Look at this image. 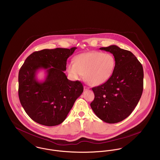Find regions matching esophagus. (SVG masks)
Returning a JSON list of instances; mask_svg holds the SVG:
<instances>
[{
	"label": "esophagus",
	"mask_w": 160,
	"mask_h": 160,
	"mask_svg": "<svg viewBox=\"0 0 160 160\" xmlns=\"http://www.w3.org/2000/svg\"><path fill=\"white\" fill-rule=\"evenodd\" d=\"M89 89H90V88L88 87V86H84V91L89 90Z\"/></svg>",
	"instance_id": "esophagus-1"
}]
</instances>
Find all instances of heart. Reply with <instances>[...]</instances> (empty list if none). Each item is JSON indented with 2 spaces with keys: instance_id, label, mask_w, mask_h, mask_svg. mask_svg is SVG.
Returning <instances> with one entry per match:
<instances>
[{
  "instance_id": "obj_1",
  "label": "heart",
  "mask_w": 160,
  "mask_h": 160,
  "mask_svg": "<svg viewBox=\"0 0 160 160\" xmlns=\"http://www.w3.org/2000/svg\"><path fill=\"white\" fill-rule=\"evenodd\" d=\"M115 65L116 60L112 53L93 51L77 56L74 63H68L67 68L74 79H81L85 74L88 84L97 86L110 79Z\"/></svg>"
}]
</instances>
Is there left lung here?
Returning a JSON list of instances; mask_svg holds the SVG:
<instances>
[{"mask_svg": "<svg viewBox=\"0 0 160 160\" xmlns=\"http://www.w3.org/2000/svg\"><path fill=\"white\" fill-rule=\"evenodd\" d=\"M100 49L113 55L116 65L109 80L92 89L95 98L91 107L101 120L113 124L128 117L137 106L143 92V70L129 50L115 45Z\"/></svg>", "mask_w": 160, "mask_h": 160, "instance_id": "1", "label": "left lung"}]
</instances>
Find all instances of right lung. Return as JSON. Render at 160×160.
I'll return each instance as SVG.
<instances>
[{"instance_id":"1","label":"right lung","mask_w":160,"mask_h":160,"mask_svg":"<svg viewBox=\"0 0 160 160\" xmlns=\"http://www.w3.org/2000/svg\"><path fill=\"white\" fill-rule=\"evenodd\" d=\"M76 48L44 49L33 52L24 61L18 74V95L24 111L35 122L47 126L61 124L82 94V83L69 80L63 72L67 59ZM39 69L47 73L42 82L36 78Z\"/></svg>"}]
</instances>
